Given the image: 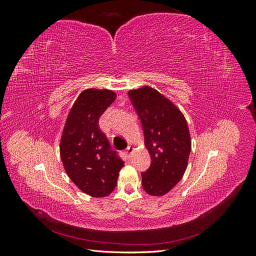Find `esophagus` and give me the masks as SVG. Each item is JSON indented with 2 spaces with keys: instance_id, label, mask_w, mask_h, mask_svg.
Returning a JSON list of instances; mask_svg holds the SVG:
<instances>
[{
  "instance_id": "1",
  "label": "esophagus",
  "mask_w": 256,
  "mask_h": 256,
  "mask_svg": "<svg viewBox=\"0 0 256 256\" xmlns=\"http://www.w3.org/2000/svg\"><path fill=\"white\" fill-rule=\"evenodd\" d=\"M134 150V147L132 145H129V146L127 147V148H126V154H127L128 158L131 157V154H132Z\"/></svg>"
}]
</instances>
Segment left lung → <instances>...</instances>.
Listing matches in <instances>:
<instances>
[{"instance_id":"left-lung-1","label":"left lung","mask_w":256,"mask_h":256,"mask_svg":"<svg viewBox=\"0 0 256 256\" xmlns=\"http://www.w3.org/2000/svg\"><path fill=\"white\" fill-rule=\"evenodd\" d=\"M128 96L141 120L152 164L142 173L143 189L162 196L178 184L188 166L191 138L180 110L150 86L130 90Z\"/></svg>"}]
</instances>
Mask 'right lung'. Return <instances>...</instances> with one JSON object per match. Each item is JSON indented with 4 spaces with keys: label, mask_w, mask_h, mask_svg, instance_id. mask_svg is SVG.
Masks as SVG:
<instances>
[{
    "label": "right lung",
    "mask_w": 256,
    "mask_h": 256,
    "mask_svg": "<svg viewBox=\"0 0 256 256\" xmlns=\"http://www.w3.org/2000/svg\"><path fill=\"white\" fill-rule=\"evenodd\" d=\"M115 98L110 90H84L68 113L60 138V154L68 177L92 198L109 196L124 166L98 125Z\"/></svg>",
    "instance_id": "obj_1"
}]
</instances>
